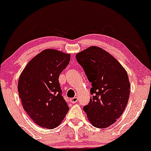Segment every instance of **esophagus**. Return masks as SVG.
<instances>
[{
	"instance_id": "esophagus-1",
	"label": "esophagus",
	"mask_w": 151,
	"mask_h": 151,
	"mask_svg": "<svg viewBox=\"0 0 151 151\" xmlns=\"http://www.w3.org/2000/svg\"><path fill=\"white\" fill-rule=\"evenodd\" d=\"M77 101H78V98H77V97H74V98L70 99V101L72 102V104L77 103Z\"/></svg>"
}]
</instances>
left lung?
<instances>
[{
    "label": "left lung",
    "mask_w": 151,
    "mask_h": 151,
    "mask_svg": "<svg viewBox=\"0 0 151 151\" xmlns=\"http://www.w3.org/2000/svg\"><path fill=\"white\" fill-rule=\"evenodd\" d=\"M76 58L92 86V98L84 107L88 120L94 127L108 128L121 116L129 101L131 86L127 72L99 47H89Z\"/></svg>",
    "instance_id": "obj_1"
}]
</instances>
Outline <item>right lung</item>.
<instances>
[{"label":"right lung","instance_id":"obj_1","mask_svg":"<svg viewBox=\"0 0 151 151\" xmlns=\"http://www.w3.org/2000/svg\"><path fill=\"white\" fill-rule=\"evenodd\" d=\"M70 54L46 49L34 57L20 74L18 90L24 110L40 127H58L69 111L62 96L59 77Z\"/></svg>","mask_w":151,"mask_h":151}]
</instances>
